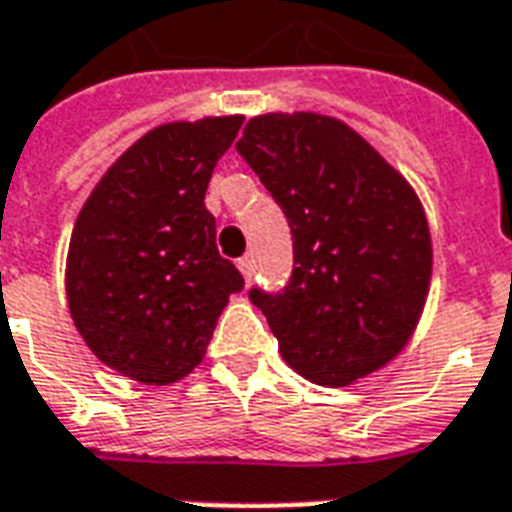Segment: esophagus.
I'll use <instances>...</instances> for the list:
<instances>
[{
	"label": "esophagus",
	"instance_id": "esophagus-1",
	"mask_svg": "<svg viewBox=\"0 0 512 512\" xmlns=\"http://www.w3.org/2000/svg\"><path fill=\"white\" fill-rule=\"evenodd\" d=\"M239 271L244 276V281H252V273H255V263H252V257H241L239 260Z\"/></svg>",
	"mask_w": 512,
	"mask_h": 512
}]
</instances>
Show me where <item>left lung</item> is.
<instances>
[{
    "instance_id": "obj_1",
    "label": "left lung",
    "mask_w": 512,
    "mask_h": 512,
    "mask_svg": "<svg viewBox=\"0 0 512 512\" xmlns=\"http://www.w3.org/2000/svg\"><path fill=\"white\" fill-rule=\"evenodd\" d=\"M239 151L279 201L295 239L281 295L252 289L300 377L345 388L404 350L433 276L420 196L377 148L337 116H252Z\"/></svg>"
}]
</instances>
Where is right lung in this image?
<instances>
[{
  "instance_id": "obj_1",
  "label": "right lung",
  "mask_w": 512,
  "mask_h": 512,
  "mask_svg": "<svg viewBox=\"0 0 512 512\" xmlns=\"http://www.w3.org/2000/svg\"><path fill=\"white\" fill-rule=\"evenodd\" d=\"M244 116L167 122L135 140L76 215L66 300L98 361L143 385H172L201 364L220 313L244 287L215 247L204 207L217 159Z\"/></svg>"
}]
</instances>
